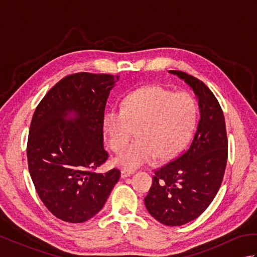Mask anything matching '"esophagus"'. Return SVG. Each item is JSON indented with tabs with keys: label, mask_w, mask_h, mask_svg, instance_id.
<instances>
[{
	"label": "esophagus",
	"mask_w": 257,
	"mask_h": 257,
	"mask_svg": "<svg viewBox=\"0 0 257 257\" xmlns=\"http://www.w3.org/2000/svg\"><path fill=\"white\" fill-rule=\"evenodd\" d=\"M136 171L135 170H132V169H122L121 170V178H127V177H130V176H133V174L135 173Z\"/></svg>",
	"instance_id": "34e87169"
}]
</instances>
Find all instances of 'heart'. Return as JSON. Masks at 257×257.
<instances>
[{"mask_svg": "<svg viewBox=\"0 0 257 257\" xmlns=\"http://www.w3.org/2000/svg\"><path fill=\"white\" fill-rule=\"evenodd\" d=\"M196 122V106L187 92H173L160 86L139 88L125 97L122 109L111 108L102 128L113 151H121L135 135L138 139L116 158V163L136 169L158 156L167 159L187 145Z\"/></svg>", "mask_w": 257, "mask_h": 257, "instance_id": "b5f03b06", "label": "heart"}]
</instances>
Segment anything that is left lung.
Here are the masks:
<instances>
[{
	"mask_svg": "<svg viewBox=\"0 0 257 257\" xmlns=\"http://www.w3.org/2000/svg\"><path fill=\"white\" fill-rule=\"evenodd\" d=\"M169 73L193 90L200 120L189 148L155 172L145 205L157 221L178 226L200 216L216 195L226 167L227 137L224 114L213 92L193 76Z\"/></svg>",
	"mask_w": 257,
	"mask_h": 257,
	"instance_id": "obj_1",
	"label": "left lung"
}]
</instances>
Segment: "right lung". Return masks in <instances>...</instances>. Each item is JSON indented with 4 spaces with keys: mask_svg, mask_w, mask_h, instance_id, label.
<instances>
[{
    "mask_svg": "<svg viewBox=\"0 0 257 257\" xmlns=\"http://www.w3.org/2000/svg\"><path fill=\"white\" fill-rule=\"evenodd\" d=\"M118 76L77 73L59 80L33 114L27 161L40 199L57 219L83 223L106 203L118 169L94 170L108 159L102 119Z\"/></svg>",
    "mask_w": 257,
    "mask_h": 257,
    "instance_id": "1",
    "label": "right lung"
}]
</instances>
